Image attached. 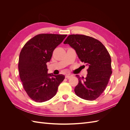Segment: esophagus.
Instances as JSON below:
<instances>
[{"label": "esophagus", "instance_id": "obj_1", "mask_svg": "<svg viewBox=\"0 0 130 130\" xmlns=\"http://www.w3.org/2000/svg\"><path fill=\"white\" fill-rule=\"evenodd\" d=\"M72 75H70V74H66V76H65V77H66V78H69L70 77H72Z\"/></svg>", "mask_w": 130, "mask_h": 130}]
</instances>
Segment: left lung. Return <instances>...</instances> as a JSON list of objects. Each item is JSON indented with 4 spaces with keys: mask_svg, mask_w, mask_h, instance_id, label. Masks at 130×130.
Instances as JSON below:
<instances>
[{
    "mask_svg": "<svg viewBox=\"0 0 130 130\" xmlns=\"http://www.w3.org/2000/svg\"><path fill=\"white\" fill-rule=\"evenodd\" d=\"M63 43L75 50L80 61L88 67L86 78L76 75L78 83L75 93L82 99L95 100L104 91L112 73L107 50L99 41L83 35H69Z\"/></svg>",
    "mask_w": 130,
    "mask_h": 130,
    "instance_id": "8db88e82",
    "label": "left lung"
}]
</instances>
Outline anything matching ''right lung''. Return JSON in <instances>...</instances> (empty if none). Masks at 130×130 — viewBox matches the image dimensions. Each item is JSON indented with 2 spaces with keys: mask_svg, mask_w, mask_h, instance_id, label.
Wrapping results in <instances>:
<instances>
[{
  "mask_svg": "<svg viewBox=\"0 0 130 130\" xmlns=\"http://www.w3.org/2000/svg\"><path fill=\"white\" fill-rule=\"evenodd\" d=\"M67 36L39 34L27 42L21 50L18 62L19 76L25 92L35 101L42 103L52 99L64 79L62 74H48L46 63Z\"/></svg>",
  "mask_w": 130,
  "mask_h": 130,
  "instance_id": "obj_1",
  "label": "right lung"
}]
</instances>
